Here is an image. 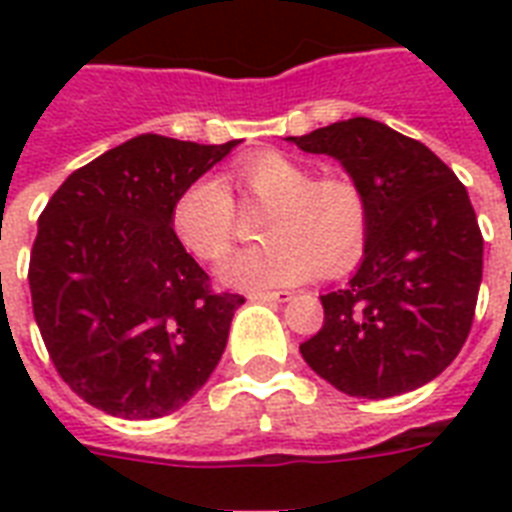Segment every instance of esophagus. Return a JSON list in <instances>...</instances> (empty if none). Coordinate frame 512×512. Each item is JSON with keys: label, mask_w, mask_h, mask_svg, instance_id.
Segmentation results:
<instances>
[{"label": "esophagus", "mask_w": 512, "mask_h": 512, "mask_svg": "<svg viewBox=\"0 0 512 512\" xmlns=\"http://www.w3.org/2000/svg\"><path fill=\"white\" fill-rule=\"evenodd\" d=\"M249 300L255 303H287L292 300V292L289 289H279V292H249Z\"/></svg>", "instance_id": "esophagus-1"}]
</instances>
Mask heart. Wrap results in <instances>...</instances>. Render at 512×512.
<instances>
[{"label":"heart","mask_w":512,"mask_h":512,"mask_svg":"<svg viewBox=\"0 0 512 512\" xmlns=\"http://www.w3.org/2000/svg\"><path fill=\"white\" fill-rule=\"evenodd\" d=\"M236 183L247 201L268 204L260 247H249L220 268L236 287L268 289L300 284L313 273H342L364 255L372 209L350 177H316L279 151H260L236 164ZM170 225L185 249L201 260H220L236 233V204L228 185L199 177L177 193Z\"/></svg>","instance_id":"b5f03b06"}]
</instances>
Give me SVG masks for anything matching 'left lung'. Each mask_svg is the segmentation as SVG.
Returning <instances> with one entry per match:
<instances>
[{
    "mask_svg": "<svg viewBox=\"0 0 512 512\" xmlns=\"http://www.w3.org/2000/svg\"><path fill=\"white\" fill-rule=\"evenodd\" d=\"M287 140L335 156L372 209L364 260L321 295L324 327L300 353L348 396L420 388L457 358L476 316L484 236L465 185L420 140L366 116Z\"/></svg>",
    "mask_w": 512,
    "mask_h": 512,
    "instance_id": "obj_1",
    "label": "left lung"
}]
</instances>
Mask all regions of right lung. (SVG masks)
<instances>
[{
    "label": "right lung",
    "mask_w": 512,
    "mask_h": 512,
    "mask_svg": "<svg viewBox=\"0 0 512 512\" xmlns=\"http://www.w3.org/2000/svg\"><path fill=\"white\" fill-rule=\"evenodd\" d=\"M236 146L138 135L71 172L39 215L36 327L63 382L100 412L164 417L215 372L244 297L212 292L170 212Z\"/></svg>",
    "instance_id": "1"
}]
</instances>
